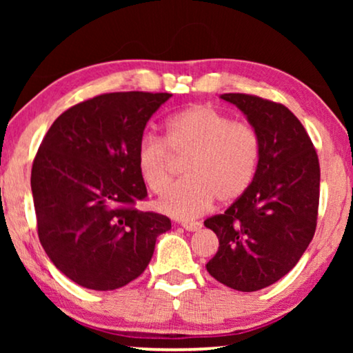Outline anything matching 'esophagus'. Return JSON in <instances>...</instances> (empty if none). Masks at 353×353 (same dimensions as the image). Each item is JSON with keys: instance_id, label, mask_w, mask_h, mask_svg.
<instances>
[{"instance_id": "obj_1", "label": "esophagus", "mask_w": 353, "mask_h": 353, "mask_svg": "<svg viewBox=\"0 0 353 353\" xmlns=\"http://www.w3.org/2000/svg\"><path fill=\"white\" fill-rule=\"evenodd\" d=\"M183 228L186 231H191V233H194V231H199L202 228V225L199 221H185V223H181Z\"/></svg>"}]
</instances>
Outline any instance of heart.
Returning a JSON list of instances; mask_svg holds the SVG:
<instances>
[{
  "label": "heart",
  "mask_w": 353,
  "mask_h": 353,
  "mask_svg": "<svg viewBox=\"0 0 353 353\" xmlns=\"http://www.w3.org/2000/svg\"><path fill=\"white\" fill-rule=\"evenodd\" d=\"M172 152L186 157L183 178L161 199L157 209L178 220H191L216 199L230 204L252 185L260 159V138L252 125L234 122L210 104H194L168 117L165 141L144 134L137 148L139 176L161 194L172 180Z\"/></svg>",
  "instance_id": "b5f03b06"
}]
</instances>
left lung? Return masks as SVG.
I'll list each match as a JSON object with an SVG mask.
<instances>
[{
  "label": "left lung",
  "instance_id": "1",
  "mask_svg": "<svg viewBox=\"0 0 353 353\" xmlns=\"http://www.w3.org/2000/svg\"><path fill=\"white\" fill-rule=\"evenodd\" d=\"M220 98L255 128L260 159L249 190L225 214L204 221L220 243L205 268L236 291H260L296 267L315 234L320 163L310 137L286 105L241 93Z\"/></svg>",
  "mask_w": 353,
  "mask_h": 353
}]
</instances>
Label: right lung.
<instances>
[{"instance_id": "add662e5", "label": "right lung", "mask_w": 353, "mask_h": 353, "mask_svg": "<svg viewBox=\"0 0 353 353\" xmlns=\"http://www.w3.org/2000/svg\"><path fill=\"white\" fill-rule=\"evenodd\" d=\"M170 93L96 96L54 120L32 167L38 238L54 267L93 291H114L151 262L172 228L165 215L141 212L146 197L137 148L148 120Z\"/></svg>"}]
</instances>
